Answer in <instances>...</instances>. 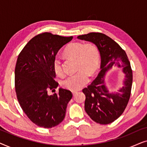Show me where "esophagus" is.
Returning <instances> with one entry per match:
<instances>
[{
  "label": "esophagus",
  "mask_w": 147,
  "mask_h": 147,
  "mask_svg": "<svg viewBox=\"0 0 147 147\" xmlns=\"http://www.w3.org/2000/svg\"><path fill=\"white\" fill-rule=\"evenodd\" d=\"M72 94H73L74 96H75L76 94H77V92H72Z\"/></svg>",
  "instance_id": "obj_1"
}]
</instances>
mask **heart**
Masks as SVG:
<instances>
[{"instance_id": "obj_1", "label": "heart", "mask_w": 147, "mask_h": 147, "mask_svg": "<svg viewBox=\"0 0 147 147\" xmlns=\"http://www.w3.org/2000/svg\"><path fill=\"white\" fill-rule=\"evenodd\" d=\"M64 53L69 57L78 59V68L80 70L64 79L61 85L65 89L77 91L88 83L90 73L93 74L97 71L100 62L99 51L93 44L84 45L79 42H74L66 47ZM53 69L57 76H63L61 61L58 58L54 59Z\"/></svg>"}]
</instances>
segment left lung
<instances>
[{"label":"left lung","instance_id":"8db88e82","mask_svg":"<svg viewBox=\"0 0 147 147\" xmlns=\"http://www.w3.org/2000/svg\"><path fill=\"white\" fill-rule=\"evenodd\" d=\"M79 39L92 42L97 47L101 57L100 71L92 83L82 90L86 96L85 110L94 122L112 123L123 113L129 101L132 84V71L126 52L108 36L90 33L78 36ZM114 66L123 68L124 86L116 92L105 86V74Z\"/></svg>","mask_w":147,"mask_h":147}]
</instances>
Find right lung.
Listing matches in <instances>:
<instances>
[{
  "instance_id": "add662e5",
  "label": "right lung",
  "mask_w": 147,
  "mask_h": 147,
  "mask_svg": "<svg viewBox=\"0 0 147 147\" xmlns=\"http://www.w3.org/2000/svg\"><path fill=\"white\" fill-rule=\"evenodd\" d=\"M73 37L50 33L36 35L18 56L15 70V91L20 106L36 125L50 128L58 125L65 116L69 90L60 88L59 93L48 95V90L57 88L53 61L57 52Z\"/></svg>"
}]
</instances>
